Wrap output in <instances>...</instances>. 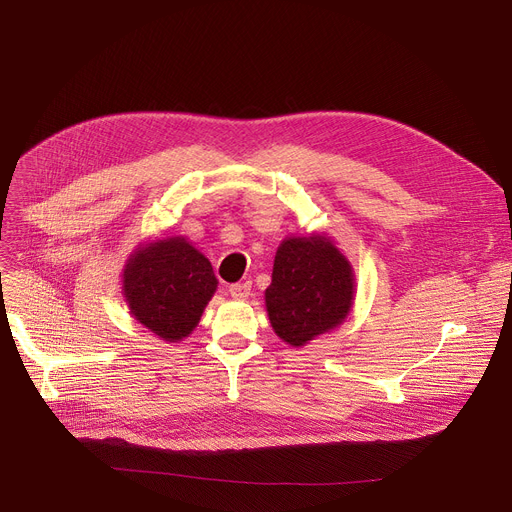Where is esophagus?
<instances>
[{
  "instance_id": "esophagus-1",
  "label": "esophagus",
  "mask_w": 512,
  "mask_h": 512,
  "mask_svg": "<svg viewBox=\"0 0 512 512\" xmlns=\"http://www.w3.org/2000/svg\"><path fill=\"white\" fill-rule=\"evenodd\" d=\"M229 294H231V298H235V300H247V298L251 296V283H249V281H245V283H233V285L229 287Z\"/></svg>"
}]
</instances>
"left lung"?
Here are the masks:
<instances>
[{"label":"left lung","instance_id":"obj_1","mask_svg":"<svg viewBox=\"0 0 512 512\" xmlns=\"http://www.w3.org/2000/svg\"><path fill=\"white\" fill-rule=\"evenodd\" d=\"M352 300V265L330 237H287L277 247L265 306L283 342L304 346L340 326L352 310Z\"/></svg>","mask_w":512,"mask_h":512}]
</instances>
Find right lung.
Returning a JSON list of instances; mask_svg holds the SVG:
<instances>
[{"label":"right lung","instance_id":"1","mask_svg":"<svg viewBox=\"0 0 512 512\" xmlns=\"http://www.w3.org/2000/svg\"><path fill=\"white\" fill-rule=\"evenodd\" d=\"M210 261L184 237L141 245L125 263L123 298L133 318L166 342L186 338L214 296Z\"/></svg>","mask_w":512,"mask_h":512}]
</instances>
